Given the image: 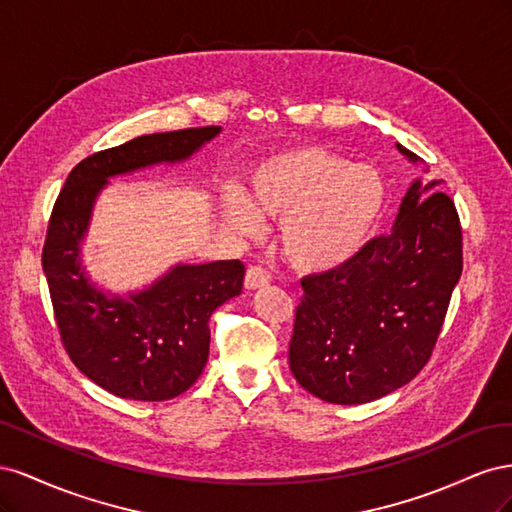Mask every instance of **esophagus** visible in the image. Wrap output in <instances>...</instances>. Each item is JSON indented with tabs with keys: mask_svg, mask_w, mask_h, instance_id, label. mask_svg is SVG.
Returning <instances> with one entry per match:
<instances>
[{
	"mask_svg": "<svg viewBox=\"0 0 512 512\" xmlns=\"http://www.w3.org/2000/svg\"><path fill=\"white\" fill-rule=\"evenodd\" d=\"M269 282H271V275L267 273L265 267H260V265L247 267V273H245V288L247 290L262 288V286H267Z\"/></svg>",
	"mask_w": 512,
	"mask_h": 512,
	"instance_id": "1",
	"label": "esophagus"
}]
</instances>
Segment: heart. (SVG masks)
Masks as SVG:
<instances>
[{
    "label": "heart",
    "instance_id": "1",
    "mask_svg": "<svg viewBox=\"0 0 512 512\" xmlns=\"http://www.w3.org/2000/svg\"><path fill=\"white\" fill-rule=\"evenodd\" d=\"M384 205L374 168L350 164L320 147H294L262 162L247 203L224 200L226 224L258 237L262 220L282 224V252L301 271H327L361 250Z\"/></svg>",
    "mask_w": 512,
    "mask_h": 512
}]
</instances>
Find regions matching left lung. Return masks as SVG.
<instances>
[{"label":"left lung","mask_w":512,"mask_h":512,"mask_svg":"<svg viewBox=\"0 0 512 512\" xmlns=\"http://www.w3.org/2000/svg\"><path fill=\"white\" fill-rule=\"evenodd\" d=\"M438 185L414 179L391 232L301 280L288 361L305 391L329 404H367L429 361L463 269L459 215Z\"/></svg>","instance_id":"8db88e82"}]
</instances>
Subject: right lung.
I'll return each mask as SVG.
<instances>
[{"label":"right lung","mask_w":512,"mask_h":512,"mask_svg":"<svg viewBox=\"0 0 512 512\" xmlns=\"http://www.w3.org/2000/svg\"><path fill=\"white\" fill-rule=\"evenodd\" d=\"M220 126L145 134L72 168L46 230L42 269L61 344L72 363L123 399L164 401L185 393L209 356V318L243 288L241 260L175 265L151 286L119 297L91 284L81 245L108 179L153 164H177L220 134Z\"/></svg>","instance_id":"add662e5"}]
</instances>
